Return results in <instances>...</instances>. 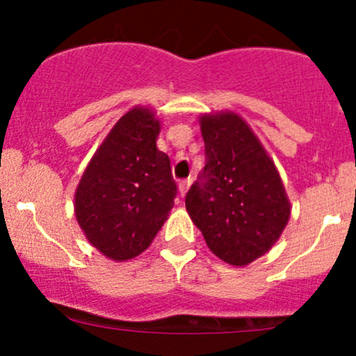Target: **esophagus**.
<instances>
[{"mask_svg":"<svg viewBox=\"0 0 356 356\" xmlns=\"http://www.w3.org/2000/svg\"><path fill=\"white\" fill-rule=\"evenodd\" d=\"M189 184H191V179H184V181H179V193H181V196H184L186 193H188Z\"/></svg>","mask_w":356,"mask_h":356,"instance_id":"1","label":"esophagus"}]
</instances>
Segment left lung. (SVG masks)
<instances>
[{
  "mask_svg": "<svg viewBox=\"0 0 356 356\" xmlns=\"http://www.w3.org/2000/svg\"><path fill=\"white\" fill-rule=\"evenodd\" d=\"M204 163L186 208L211 253L243 267L275 245L291 204L274 161L232 111L200 117Z\"/></svg>",
  "mask_w": 356,
  "mask_h": 356,
  "instance_id": "obj_1",
  "label": "left lung"
}]
</instances>
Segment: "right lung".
I'll list each match as a JSON object with an SVG mask.
<instances>
[{"mask_svg":"<svg viewBox=\"0 0 356 356\" xmlns=\"http://www.w3.org/2000/svg\"><path fill=\"white\" fill-rule=\"evenodd\" d=\"M160 122L149 108L129 110L91 158L75 191L86 238L115 261L131 260L155 239L174 207L170 160L156 148Z\"/></svg>","mask_w":356,"mask_h":356,"instance_id":"1","label":"right lung"}]
</instances>
